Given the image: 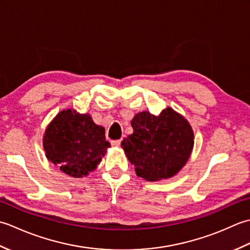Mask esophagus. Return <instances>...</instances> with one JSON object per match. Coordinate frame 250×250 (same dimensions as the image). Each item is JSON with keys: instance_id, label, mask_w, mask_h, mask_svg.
I'll use <instances>...</instances> for the list:
<instances>
[{"instance_id": "obj_1", "label": "esophagus", "mask_w": 250, "mask_h": 250, "mask_svg": "<svg viewBox=\"0 0 250 250\" xmlns=\"http://www.w3.org/2000/svg\"><path fill=\"white\" fill-rule=\"evenodd\" d=\"M110 144H111V146H113V147H118V146H120V144H121V140L111 141Z\"/></svg>"}]
</instances>
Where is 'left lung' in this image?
Masks as SVG:
<instances>
[{"mask_svg": "<svg viewBox=\"0 0 250 250\" xmlns=\"http://www.w3.org/2000/svg\"><path fill=\"white\" fill-rule=\"evenodd\" d=\"M133 133L121 143L137 176L149 182L177 174L191 155L193 132L188 121L172 108L158 116L148 111L131 121Z\"/></svg>", "mask_w": 250, "mask_h": 250, "instance_id": "8db88e82", "label": "left lung"}]
</instances>
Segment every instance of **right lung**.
<instances>
[{"instance_id":"right-lung-1","label":"right lung","mask_w":250,"mask_h":250,"mask_svg":"<svg viewBox=\"0 0 250 250\" xmlns=\"http://www.w3.org/2000/svg\"><path fill=\"white\" fill-rule=\"evenodd\" d=\"M110 147L103 126L87 114L62 110L46 129L44 150L49 161L72 177L92 172Z\"/></svg>"}]
</instances>
